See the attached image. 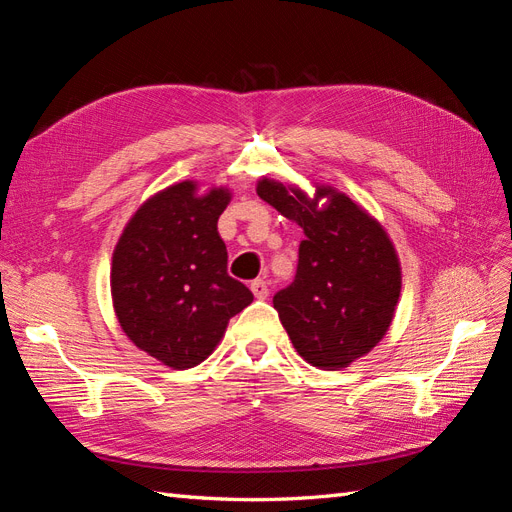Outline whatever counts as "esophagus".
Here are the masks:
<instances>
[{
  "mask_svg": "<svg viewBox=\"0 0 512 512\" xmlns=\"http://www.w3.org/2000/svg\"><path fill=\"white\" fill-rule=\"evenodd\" d=\"M250 288H252L256 299H267V297H269V286H267L265 280H254V282L250 284Z\"/></svg>",
  "mask_w": 512,
  "mask_h": 512,
  "instance_id": "obj_1",
  "label": "esophagus"
}]
</instances>
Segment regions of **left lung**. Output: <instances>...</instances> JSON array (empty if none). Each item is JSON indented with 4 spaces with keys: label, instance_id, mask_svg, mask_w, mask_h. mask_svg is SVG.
<instances>
[{
    "label": "left lung",
    "instance_id": "1",
    "mask_svg": "<svg viewBox=\"0 0 512 512\" xmlns=\"http://www.w3.org/2000/svg\"><path fill=\"white\" fill-rule=\"evenodd\" d=\"M258 196L299 224L297 275L275 292L292 346L320 369H342L384 337L401 290L399 260L382 226L344 194L318 188V209L297 188L262 179Z\"/></svg>",
    "mask_w": 512,
    "mask_h": 512
}]
</instances>
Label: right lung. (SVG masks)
Instances as JSON below:
<instances>
[{
    "label": "right lung",
    "instance_id": "right-lung-1",
    "mask_svg": "<svg viewBox=\"0 0 512 512\" xmlns=\"http://www.w3.org/2000/svg\"><path fill=\"white\" fill-rule=\"evenodd\" d=\"M194 192V183L183 181L147 200L113 254L111 290L121 329L173 369L205 361L228 320L254 301L226 269L218 220L230 194Z\"/></svg>",
    "mask_w": 512,
    "mask_h": 512
}]
</instances>
